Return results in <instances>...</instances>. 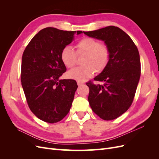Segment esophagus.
<instances>
[{
    "instance_id": "1",
    "label": "esophagus",
    "mask_w": 159,
    "mask_h": 159,
    "mask_svg": "<svg viewBox=\"0 0 159 159\" xmlns=\"http://www.w3.org/2000/svg\"><path fill=\"white\" fill-rule=\"evenodd\" d=\"M77 84H78V86H81V85H83L84 84V82H82V81H77Z\"/></svg>"
}]
</instances>
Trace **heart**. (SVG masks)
<instances>
[{"mask_svg":"<svg viewBox=\"0 0 159 159\" xmlns=\"http://www.w3.org/2000/svg\"><path fill=\"white\" fill-rule=\"evenodd\" d=\"M76 53L71 47L66 46L62 48L60 53V58L63 64L68 68H71L75 65L77 55L85 54L82 64L68 71V77L78 81L88 80L95 72L101 73L108 66L110 61V50L108 46L100 43L93 38L84 37L75 45Z\"/></svg>","mask_w":159,"mask_h":159,"instance_id":"heart-1","label":"heart"}]
</instances>
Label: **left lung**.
<instances>
[{
  "mask_svg": "<svg viewBox=\"0 0 159 159\" xmlns=\"http://www.w3.org/2000/svg\"><path fill=\"white\" fill-rule=\"evenodd\" d=\"M84 33L103 40L109 48L108 66L94 78L103 84L95 85L89 81L86 85L89 88L88 101L93 111L103 120H113L126 112L133 102L141 76L138 49L127 34L117 26Z\"/></svg>",
  "mask_w": 159,
  "mask_h": 159,
  "instance_id": "1",
  "label": "left lung"
}]
</instances>
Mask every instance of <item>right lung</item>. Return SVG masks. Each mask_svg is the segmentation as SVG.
<instances>
[{"mask_svg":"<svg viewBox=\"0 0 159 159\" xmlns=\"http://www.w3.org/2000/svg\"><path fill=\"white\" fill-rule=\"evenodd\" d=\"M45 28L33 37L23 52L20 80L31 111L43 121L57 123L70 111L78 88L74 80H59L66 71L60 58L75 34Z\"/></svg>","mask_w":159,"mask_h":159,"instance_id":"1","label":"right lung"}]
</instances>
